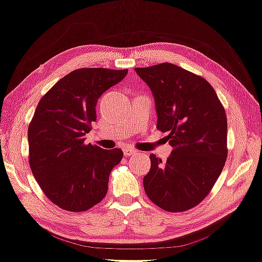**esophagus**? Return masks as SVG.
<instances>
[{"label":"esophagus","instance_id":"34e87169","mask_svg":"<svg viewBox=\"0 0 262 262\" xmlns=\"http://www.w3.org/2000/svg\"><path fill=\"white\" fill-rule=\"evenodd\" d=\"M136 153L135 149H133V148H123V154L126 156H130V155H134Z\"/></svg>","mask_w":262,"mask_h":262}]
</instances>
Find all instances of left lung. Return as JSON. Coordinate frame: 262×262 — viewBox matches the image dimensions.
Instances as JSON below:
<instances>
[{
  "label": "left lung",
  "instance_id": "obj_1",
  "mask_svg": "<svg viewBox=\"0 0 262 262\" xmlns=\"http://www.w3.org/2000/svg\"><path fill=\"white\" fill-rule=\"evenodd\" d=\"M154 96L156 128L173 147L166 162L150 154L144 192L160 208L183 212L208 195L227 159V118L212 85L171 63L135 68Z\"/></svg>",
  "mask_w": 262,
  "mask_h": 262
}]
</instances>
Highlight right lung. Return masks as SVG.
Wrapping results in <instances>:
<instances>
[{"label":"right lung","mask_w":262,"mask_h":262,"mask_svg":"<svg viewBox=\"0 0 262 262\" xmlns=\"http://www.w3.org/2000/svg\"><path fill=\"white\" fill-rule=\"evenodd\" d=\"M128 70L81 68L62 77L38 102L28 128L29 165L47 198L83 212L106 196L109 174L123 153L85 144L101 95Z\"/></svg>","instance_id":"obj_1"}]
</instances>
